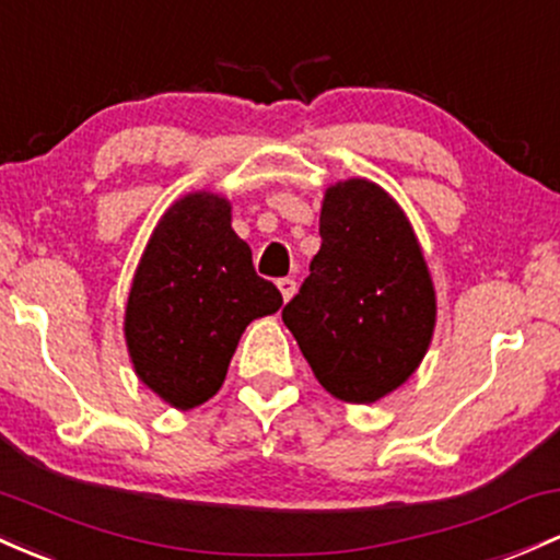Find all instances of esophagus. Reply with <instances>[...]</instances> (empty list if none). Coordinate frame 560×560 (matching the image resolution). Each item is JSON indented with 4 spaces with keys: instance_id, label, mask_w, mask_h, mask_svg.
<instances>
[{
    "instance_id": "obj_1",
    "label": "esophagus",
    "mask_w": 560,
    "mask_h": 560,
    "mask_svg": "<svg viewBox=\"0 0 560 560\" xmlns=\"http://www.w3.org/2000/svg\"><path fill=\"white\" fill-rule=\"evenodd\" d=\"M276 287H279L281 298H284V303H287V300H290L292 294H294V287H298V281H294L292 276H284V279H279V281H276Z\"/></svg>"
}]
</instances>
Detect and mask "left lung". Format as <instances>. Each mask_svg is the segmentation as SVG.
<instances>
[{"label":"left lung","mask_w":560,"mask_h":560,"mask_svg":"<svg viewBox=\"0 0 560 560\" xmlns=\"http://www.w3.org/2000/svg\"><path fill=\"white\" fill-rule=\"evenodd\" d=\"M322 249L281 311L331 396L372 404L425 355L435 294L401 207L370 180L337 183L318 220Z\"/></svg>","instance_id":"left-lung-1"}]
</instances>
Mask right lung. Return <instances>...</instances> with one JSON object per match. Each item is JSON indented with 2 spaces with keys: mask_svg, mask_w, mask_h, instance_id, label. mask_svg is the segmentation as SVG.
I'll return each instance as SVG.
<instances>
[{
  "mask_svg": "<svg viewBox=\"0 0 560 560\" xmlns=\"http://www.w3.org/2000/svg\"><path fill=\"white\" fill-rule=\"evenodd\" d=\"M279 308L281 292L231 229L229 201L190 194L156 225L135 273L125 318L135 372L172 407H199L223 385L252 318Z\"/></svg>",
  "mask_w": 560,
  "mask_h": 560,
  "instance_id": "obj_1",
  "label": "right lung"
}]
</instances>
